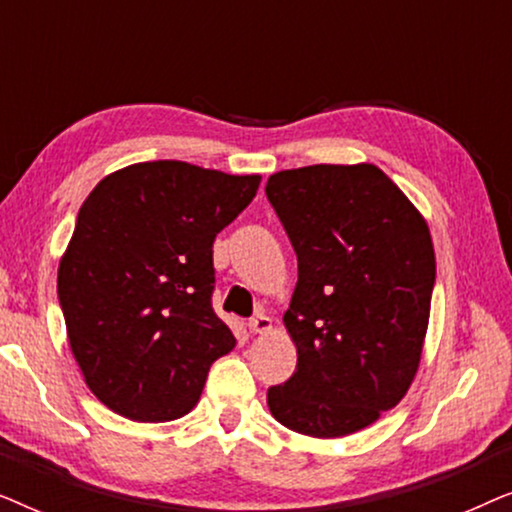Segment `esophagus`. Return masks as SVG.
Instances as JSON below:
<instances>
[{
	"label": "esophagus",
	"mask_w": 512,
	"mask_h": 512,
	"mask_svg": "<svg viewBox=\"0 0 512 512\" xmlns=\"http://www.w3.org/2000/svg\"><path fill=\"white\" fill-rule=\"evenodd\" d=\"M249 331L251 333H268V331H272V319L268 317V314H263V312L254 314V317L249 319Z\"/></svg>",
	"instance_id": "esophagus-1"
}]
</instances>
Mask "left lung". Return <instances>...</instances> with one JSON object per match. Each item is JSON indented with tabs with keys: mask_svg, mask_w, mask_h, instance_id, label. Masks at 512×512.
Masks as SVG:
<instances>
[{
	"mask_svg": "<svg viewBox=\"0 0 512 512\" xmlns=\"http://www.w3.org/2000/svg\"><path fill=\"white\" fill-rule=\"evenodd\" d=\"M265 195L298 256L284 314L298 363L268 389L270 412L303 436H349L415 380L436 282L429 226L368 163L277 172Z\"/></svg>",
	"mask_w": 512,
	"mask_h": 512,
	"instance_id": "8db88e82",
	"label": "left lung"
}]
</instances>
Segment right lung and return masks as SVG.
Returning <instances> with one entry per match:
<instances>
[{"instance_id":"right-lung-1","label":"right lung","mask_w":512,"mask_h":512,"mask_svg":"<svg viewBox=\"0 0 512 512\" xmlns=\"http://www.w3.org/2000/svg\"><path fill=\"white\" fill-rule=\"evenodd\" d=\"M258 184V174L153 160L104 177L81 205L58 298L86 384L116 415L184 417L209 366L235 347L212 307V244Z\"/></svg>"}]
</instances>
